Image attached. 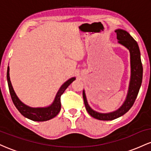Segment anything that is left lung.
I'll return each instance as SVG.
<instances>
[{
  "instance_id": "left-lung-1",
  "label": "left lung",
  "mask_w": 151,
  "mask_h": 151,
  "mask_svg": "<svg viewBox=\"0 0 151 151\" xmlns=\"http://www.w3.org/2000/svg\"><path fill=\"white\" fill-rule=\"evenodd\" d=\"M116 39L118 43L125 47L130 52L131 62V78H130L129 89L125 101L116 110L109 113H100L91 108L86 99L85 91L83 90V99L87 112L91 116L99 120L111 121L121 116L129 111L134 104L141 88L143 79V66L141 60V53L138 43L131 37L127 31L122 29H117Z\"/></svg>"
}]
</instances>
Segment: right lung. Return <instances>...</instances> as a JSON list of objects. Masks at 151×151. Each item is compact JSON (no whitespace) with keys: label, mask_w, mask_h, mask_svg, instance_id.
<instances>
[{"label":"right lung","mask_w":151,"mask_h":151,"mask_svg":"<svg viewBox=\"0 0 151 151\" xmlns=\"http://www.w3.org/2000/svg\"><path fill=\"white\" fill-rule=\"evenodd\" d=\"M9 71L10 68L8 66V70H7V80H8V88H9L10 96H11L13 104L23 116L34 121H45L50 120L56 116L61 109V101H60L61 95L64 93L66 89L70 86L71 83L76 79L75 77H72L66 81L60 86L58 91L57 92L55 99L50 106L45 107H31L25 104L23 102L20 101V99L16 95L13 86H12L11 81H10Z\"/></svg>","instance_id":"right-lung-1"}]
</instances>
